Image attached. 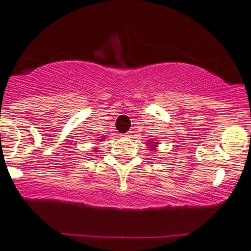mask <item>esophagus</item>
Segmentation results:
<instances>
[{"instance_id":"1","label":"esophagus","mask_w":251,"mask_h":251,"mask_svg":"<svg viewBox=\"0 0 251 251\" xmlns=\"http://www.w3.org/2000/svg\"><path fill=\"white\" fill-rule=\"evenodd\" d=\"M131 135H132V132H128V133H126L124 136H126V138H131Z\"/></svg>"}]
</instances>
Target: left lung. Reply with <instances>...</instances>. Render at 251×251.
<instances>
[{"instance_id": "left-lung-1", "label": "left lung", "mask_w": 251, "mask_h": 251, "mask_svg": "<svg viewBox=\"0 0 251 251\" xmlns=\"http://www.w3.org/2000/svg\"><path fill=\"white\" fill-rule=\"evenodd\" d=\"M149 142H151V141H149ZM158 144V142H151V144H149L148 146H149V147H153V149L155 148V147H157V145Z\"/></svg>"}]
</instances>
